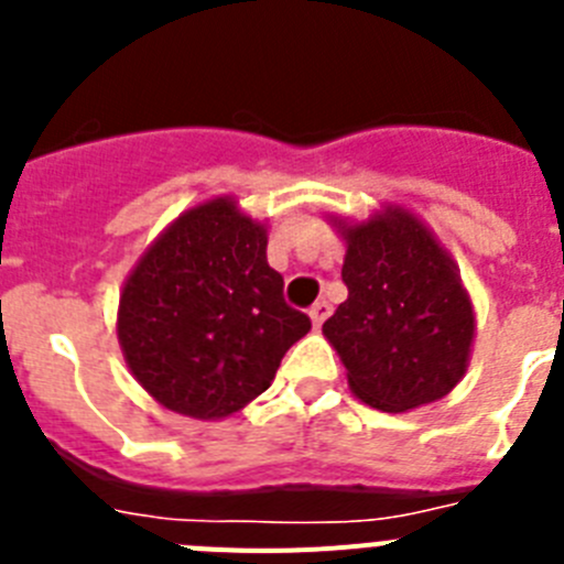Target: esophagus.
Returning <instances> with one entry per match:
<instances>
[{
    "instance_id": "esophagus-1",
    "label": "esophagus",
    "mask_w": 564,
    "mask_h": 564,
    "mask_svg": "<svg viewBox=\"0 0 564 564\" xmlns=\"http://www.w3.org/2000/svg\"><path fill=\"white\" fill-rule=\"evenodd\" d=\"M330 316V302H325V299H322V302H316V305L311 307V322H313V327H322L325 325V318Z\"/></svg>"
}]
</instances>
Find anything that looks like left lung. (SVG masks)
<instances>
[{
  "label": "left lung",
  "instance_id": "8db88e82",
  "mask_svg": "<svg viewBox=\"0 0 564 564\" xmlns=\"http://www.w3.org/2000/svg\"><path fill=\"white\" fill-rule=\"evenodd\" d=\"M347 242V299L322 333L347 383L381 412H410L449 395L468 367L475 311L455 259L401 206L364 223L333 220Z\"/></svg>",
  "mask_w": 564,
  "mask_h": 564
}]
</instances>
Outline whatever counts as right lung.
I'll use <instances>...</instances> for the list:
<instances>
[{
	"instance_id": "1",
	"label": "right lung",
	"mask_w": 564,
	"mask_h": 564,
	"mask_svg": "<svg viewBox=\"0 0 564 564\" xmlns=\"http://www.w3.org/2000/svg\"><path fill=\"white\" fill-rule=\"evenodd\" d=\"M268 228L214 197L183 212L123 282L118 341L154 401L220 421L271 387L291 344L311 330L268 265Z\"/></svg>"
}]
</instances>
